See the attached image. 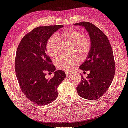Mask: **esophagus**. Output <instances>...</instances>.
I'll list each match as a JSON object with an SVG mask.
<instances>
[{"instance_id": "obj_1", "label": "esophagus", "mask_w": 128, "mask_h": 128, "mask_svg": "<svg viewBox=\"0 0 128 128\" xmlns=\"http://www.w3.org/2000/svg\"><path fill=\"white\" fill-rule=\"evenodd\" d=\"M65 72H66V76H70V75H71V74H73V72H72L68 71H66Z\"/></svg>"}]
</instances>
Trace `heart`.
Segmentation results:
<instances>
[{"mask_svg": "<svg viewBox=\"0 0 128 128\" xmlns=\"http://www.w3.org/2000/svg\"><path fill=\"white\" fill-rule=\"evenodd\" d=\"M60 39H64L74 45L75 48L83 55H86L91 48V41L87 36H84L79 31L68 30L51 36L46 44L47 53L50 57H54L59 52ZM78 57H68L61 56L55 60L57 66L60 69L66 70L71 69L79 63Z\"/></svg>", "mask_w": 128, "mask_h": 128, "instance_id": "b5f03b06", "label": "heart"}]
</instances>
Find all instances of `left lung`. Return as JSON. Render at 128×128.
<instances>
[{
	"label": "left lung",
	"mask_w": 128,
	"mask_h": 128,
	"mask_svg": "<svg viewBox=\"0 0 128 128\" xmlns=\"http://www.w3.org/2000/svg\"><path fill=\"white\" fill-rule=\"evenodd\" d=\"M74 25L84 28L91 41L87 57L80 66V69L90 73L86 79L81 75L77 93L86 100H97L106 92L114 78L116 67L113 50L106 36L94 25L83 22Z\"/></svg>",
	"instance_id": "obj_1"
}]
</instances>
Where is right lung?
I'll return each instance as SVG.
<instances>
[{
	"mask_svg": "<svg viewBox=\"0 0 128 128\" xmlns=\"http://www.w3.org/2000/svg\"><path fill=\"white\" fill-rule=\"evenodd\" d=\"M62 27L54 25L35 28L22 38L18 46L15 61L18 82L26 97L37 105L45 106L55 100L57 87L66 77L62 70L55 71L46 49L50 38ZM47 72H54V77L46 79Z\"/></svg>",
	"mask_w": 128,
	"mask_h": 128,
	"instance_id": "add662e5",
	"label": "right lung"
}]
</instances>
